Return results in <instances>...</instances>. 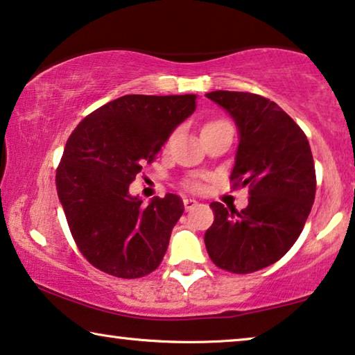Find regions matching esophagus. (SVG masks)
I'll use <instances>...</instances> for the list:
<instances>
[{
	"mask_svg": "<svg viewBox=\"0 0 355 355\" xmlns=\"http://www.w3.org/2000/svg\"><path fill=\"white\" fill-rule=\"evenodd\" d=\"M183 204H184V209H187V211H191V209L198 206V201H196V199H191V198H184Z\"/></svg>",
	"mask_w": 355,
	"mask_h": 355,
	"instance_id": "34e87169",
	"label": "esophagus"
}]
</instances>
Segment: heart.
<instances>
[{
    "label": "heart",
    "instance_id": "heart-1",
    "mask_svg": "<svg viewBox=\"0 0 355 355\" xmlns=\"http://www.w3.org/2000/svg\"><path fill=\"white\" fill-rule=\"evenodd\" d=\"M212 123H223V122H212ZM188 188L196 189V188H199V183L194 182V180H191V182H188Z\"/></svg>",
    "mask_w": 355,
    "mask_h": 355
}]
</instances>
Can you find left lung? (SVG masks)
<instances>
[{
    "instance_id": "8db88e82",
    "label": "left lung",
    "mask_w": 355,
    "mask_h": 355,
    "mask_svg": "<svg viewBox=\"0 0 355 355\" xmlns=\"http://www.w3.org/2000/svg\"><path fill=\"white\" fill-rule=\"evenodd\" d=\"M236 123L239 143L233 187H249L238 212L212 202L204 234L209 257L232 273H251L279 261L301 234L315 199V166L307 137L270 99L254 93L211 92Z\"/></svg>"
}]
</instances>
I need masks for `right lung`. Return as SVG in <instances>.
Segmentation results:
<instances>
[{
    "label": "right lung",
    "instance_id": "right-lung-1",
    "mask_svg": "<svg viewBox=\"0 0 355 355\" xmlns=\"http://www.w3.org/2000/svg\"><path fill=\"white\" fill-rule=\"evenodd\" d=\"M194 109L196 94H125L85 117L69 137L58 196L80 252L101 272L139 278L162 262L183 201L167 193L144 207L128 187Z\"/></svg>",
    "mask_w": 355,
    "mask_h": 355
}]
</instances>
